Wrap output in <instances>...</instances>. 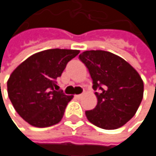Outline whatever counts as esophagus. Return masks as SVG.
<instances>
[{
	"mask_svg": "<svg viewBox=\"0 0 156 156\" xmlns=\"http://www.w3.org/2000/svg\"><path fill=\"white\" fill-rule=\"evenodd\" d=\"M75 98H78V99L81 98H82V94H79V95H76V96H75Z\"/></svg>",
	"mask_w": 156,
	"mask_h": 156,
	"instance_id": "1",
	"label": "esophagus"
}]
</instances>
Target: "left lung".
I'll use <instances>...</instances> for the list:
<instances>
[{"label": "left lung", "instance_id": "obj_1", "mask_svg": "<svg viewBox=\"0 0 156 156\" xmlns=\"http://www.w3.org/2000/svg\"><path fill=\"white\" fill-rule=\"evenodd\" d=\"M93 80L98 104L86 111L87 120L107 130L126 125L136 113L144 96L138 72L121 57L105 50H87L79 55Z\"/></svg>", "mask_w": 156, "mask_h": 156}]
</instances>
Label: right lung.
Instances as JSON below:
<instances>
[{"instance_id": "add662e5", "label": "right lung", "mask_w": 156, "mask_h": 156, "mask_svg": "<svg viewBox=\"0 0 156 156\" xmlns=\"http://www.w3.org/2000/svg\"><path fill=\"white\" fill-rule=\"evenodd\" d=\"M80 51L52 48L40 51L20 63L7 81L9 98L30 126L48 127L61 121L73 96L54 90L67 63Z\"/></svg>"}]
</instances>
